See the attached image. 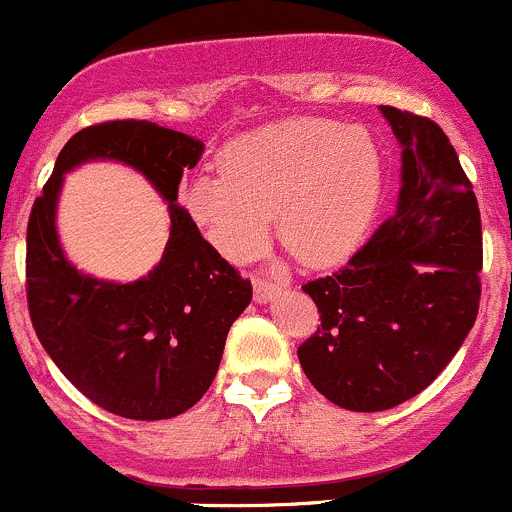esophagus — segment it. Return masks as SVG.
<instances>
[{"label": "esophagus", "instance_id": "obj_1", "mask_svg": "<svg viewBox=\"0 0 512 512\" xmlns=\"http://www.w3.org/2000/svg\"><path fill=\"white\" fill-rule=\"evenodd\" d=\"M285 285H277V282H267V280H257L255 282V302L257 304H267L277 292H282Z\"/></svg>", "mask_w": 512, "mask_h": 512}]
</instances>
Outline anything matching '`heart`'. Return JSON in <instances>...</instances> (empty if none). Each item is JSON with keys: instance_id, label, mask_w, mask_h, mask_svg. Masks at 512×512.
<instances>
[{"instance_id": "heart-1", "label": "heart", "mask_w": 512, "mask_h": 512, "mask_svg": "<svg viewBox=\"0 0 512 512\" xmlns=\"http://www.w3.org/2000/svg\"><path fill=\"white\" fill-rule=\"evenodd\" d=\"M381 195V156L364 128L289 118L235 138L220 173L183 190V208L232 262L265 247L272 215L282 245L307 267H332L364 242Z\"/></svg>"}]
</instances>
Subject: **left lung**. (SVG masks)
Wrapping results in <instances>:
<instances>
[{
    "label": "left lung",
    "mask_w": 512,
    "mask_h": 512,
    "mask_svg": "<svg viewBox=\"0 0 512 512\" xmlns=\"http://www.w3.org/2000/svg\"><path fill=\"white\" fill-rule=\"evenodd\" d=\"M401 146L396 210L334 275L307 282L322 327L297 349L314 389L347 411L394 409L456 356L480 302L478 200L446 133L379 106Z\"/></svg>",
    "instance_id": "left-lung-1"
}]
</instances>
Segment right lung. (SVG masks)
I'll use <instances>...</instances> for the list:
<instances>
[{"label": "right lung", "mask_w": 512, "mask_h": 512, "mask_svg": "<svg viewBox=\"0 0 512 512\" xmlns=\"http://www.w3.org/2000/svg\"><path fill=\"white\" fill-rule=\"evenodd\" d=\"M203 141L151 121H108L76 133L56 158L27 230V299L41 347L101 409L136 421L173 418L203 399L232 322L252 299L178 205ZM91 159L138 169L169 205V242L148 276L108 283L70 265L55 230L66 172Z\"/></svg>", "instance_id": "1"}]
</instances>
